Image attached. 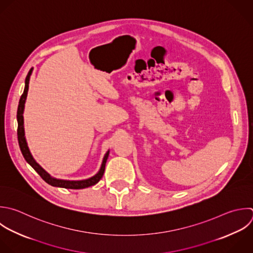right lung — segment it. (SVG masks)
Here are the masks:
<instances>
[{"label": "right lung", "mask_w": 253, "mask_h": 253, "mask_svg": "<svg viewBox=\"0 0 253 253\" xmlns=\"http://www.w3.org/2000/svg\"><path fill=\"white\" fill-rule=\"evenodd\" d=\"M34 68H32L30 70V72L27 75L26 78V82H25V90L24 93L20 99L19 102V107H18V113H17V120H18V140H19V145L21 148V151L26 159V161L38 172V174L49 185L53 186V187H60V188H65V189H84V188H88L90 186H93L95 184H97L101 178L104 175V171H105V166H106V162L107 159L109 157V153L110 150H108L103 158L100 170L98 171L97 174H95L94 176L88 178V179H84V180H63V179H57L52 177L49 173H47L34 158V156L32 155L30 148L28 146V142L25 136V126H24V111H25V104H26V100H27V96H28V91H29V84H30V79H31V75L33 73Z\"/></svg>", "instance_id": "add662e5"}]
</instances>
